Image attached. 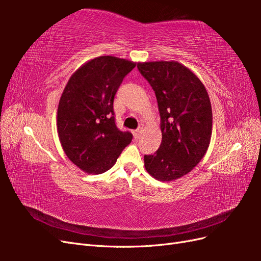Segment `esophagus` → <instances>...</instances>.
<instances>
[{
	"label": "esophagus",
	"instance_id": "1",
	"mask_svg": "<svg viewBox=\"0 0 261 261\" xmlns=\"http://www.w3.org/2000/svg\"><path fill=\"white\" fill-rule=\"evenodd\" d=\"M140 135H141V132L139 129L133 130V136H134V138H135V139H139Z\"/></svg>",
	"mask_w": 261,
	"mask_h": 261
}]
</instances>
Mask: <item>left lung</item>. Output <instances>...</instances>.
<instances>
[{"label": "left lung", "mask_w": 261, "mask_h": 261, "mask_svg": "<svg viewBox=\"0 0 261 261\" xmlns=\"http://www.w3.org/2000/svg\"><path fill=\"white\" fill-rule=\"evenodd\" d=\"M137 67L152 87L161 117V145L155 153L145 155V168L158 180H175L191 172L208 150L209 94L199 78L178 62H144Z\"/></svg>", "instance_id": "obj_1"}]
</instances>
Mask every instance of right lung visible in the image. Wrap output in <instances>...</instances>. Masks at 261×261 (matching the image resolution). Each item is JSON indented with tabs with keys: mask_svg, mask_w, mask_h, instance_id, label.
Masks as SVG:
<instances>
[{
	"mask_svg": "<svg viewBox=\"0 0 261 261\" xmlns=\"http://www.w3.org/2000/svg\"><path fill=\"white\" fill-rule=\"evenodd\" d=\"M135 62L110 55L86 62L70 76L58 107L57 127L63 150L88 174L111 169L132 133L116 127L113 101Z\"/></svg>",
	"mask_w": 261,
	"mask_h": 261,
	"instance_id": "obj_1",
	"label": "right lung"
}]
</instances>
